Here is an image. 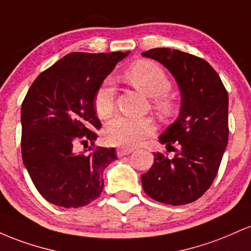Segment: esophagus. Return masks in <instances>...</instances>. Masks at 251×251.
Masks as SVG:
<instances>
[{
    "label": "esophagus",
    "mask_w": 251,
    "mask_h": 251,
    "mask_svg": "<svg viewBox=\"0 0 251 251\" xmlns=\"http://www.w3.org/2000/svg\"><path fill=\"white\" fill-rule=\"evenodd\" d=\"M129 153H132L131 149H118L117 150V155L119 158L124 157V155H128Z\"/></svg>",
    "instance_id": "obj_1"
}]
</instances>
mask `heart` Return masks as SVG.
Here are the masks:
<instances>
[{
  "label": "heart",
  "instance_id": "obj_1",
  "mask_svg": "<svg viewBox=\"0 0 251 251\" xmlns=\"http://www.w3.org/2000/svg\"><path fill=\"white\" fill-rule=\"evenodd\" d=\"M125 76L138 91L153 97L154 107L160 114L168 116L171 113L172 103L166 96L171 83L160 66L152 61H139L128 68ZM93 106L97 116L101 119L112 114L114 109V87L109 80L103 81L97 89ZM153 132L154 124L150 118L117 116L106 124L103 137L111 145L133 148Z\"/></svg>",
  "mask_w": 251,
  "mask_h": 251
}]
</instances>
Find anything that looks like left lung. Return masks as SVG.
I'll use <instances>...</instances> for the list:
<instances>
[{"label":"left lung","mask_w":251,"mask_h":251,"mask_svg":"<svg viewBox=\"0 0 251 251\" xmlns=\"http://www.w3.org/2000/svg\"><path fill=\"white\" fill-rule=\"evenodd\" d=\"M160 62L180 91L178 118L158 137L175 157L154 153V162L142 175L144 191L152 200L183 205L210 188L227 144V92L205 60L171 48L142 53Z\"/></svg>","instance_id":"left-lung-1"}]
</instances>
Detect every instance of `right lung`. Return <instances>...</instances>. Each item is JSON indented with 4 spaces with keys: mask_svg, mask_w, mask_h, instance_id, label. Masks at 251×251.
Wrapping results in <instances>:
<instances>
[{
    "mask_svg": "<svg viewBox=\"0 0 251 251\" xmlns=\"http://www.w3.org/2000/svg\"><path fill=\"white\" fill-rule=\"evenodd\" d=\"M129 51L67 54L36 77L21 108L22 159L37 191L62 208L87 205L101 194L113 148L77 152L97 139V89Z\"/></svg>",
    "mask_w": 251,
    "mask_h": 251,
    "instance_id": "1",
    "label": "right lung"
}]
</instances>
